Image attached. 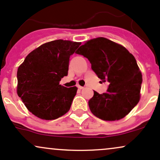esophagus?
I'll return each mask as SVG.
<instances>
[{
  "label": "esophagus",
  "mask_w": 160,
  "mask_h": 160,
  "mask_svg": "<svg viewBox=\"0 0 160 160\" xmlns=\"http://www.w3.org/2000/svg\"><path fill=\"white\" fill-rule=\"evenodd\" d=\"M77 87H78V89H80V90L83 89V88H84V87H82V86H80V85H78V86H77Z\"/></svg>",
  "instance_id": "esophagus-1"
}]
</instances>
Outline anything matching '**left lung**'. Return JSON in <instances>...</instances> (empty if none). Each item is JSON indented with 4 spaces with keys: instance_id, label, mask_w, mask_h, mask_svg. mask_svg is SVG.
<instances>
[{
    "instance_id": "1",
    "label": "left lung",
    "mask_w": 160,
    "mask_h": 160,
    "mask_svg": "<svg viewBox=\"0 0 160 160\" xmlns=\"http://www.w3.org/2000/svg\"><path fill=\"white\" fill-rule=\"evenodd\" d=\"M76 53L88 58L98 78L109 83L106 93L93 91L88 101L92 113L104 121L124 118L140 99L142 76L134 56L123 46L104 37L88 41Z\"/></svg>"
}]
</instances>
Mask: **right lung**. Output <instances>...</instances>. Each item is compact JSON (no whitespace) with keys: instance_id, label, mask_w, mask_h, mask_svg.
Here are the masks:
<instances>
[{"instance_id":"obj_1","label":"right lung","mask_w":160,"mask_h":160,"mask_svg":"<svg viewBox=\"0 0 160 160\" xmlns=\"http://www.w3.org/2000/svg\"><path fill=\"white\" fill-rule=\"evenodd\" d=\"M81 42L57 39L44 43L25 58L17 71V93L32 114L54 120L70 109L77 88L60 84L68 75L69 58Z\"/></svg>"}]
</instances>
